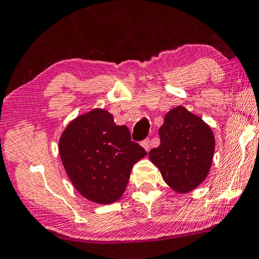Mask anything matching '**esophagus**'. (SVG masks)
<instances>
[{
  "mask_svg": "<svg viewBox=\"0 0 259 259\" xmlns=\"http://www.w3.org/2000/svg\"><path fill=\"white\" fill-rule=\"evenodd\" d=\"M141 146L148 152L149 148H151V140H149V139H145V140L141 142Z\"/></svg>",
  "mask_w": 259,
  "mask_h": 259,
  "instance_id": "1",
  "label": "esophagus"
}]
</instances>
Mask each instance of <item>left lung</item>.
Wrapping results in <instances>:
<instances>
[{
    "label": "left lung",
    "instance_id": "left-lung-1",
    "mask_svg": "<svg viewBox=\"0 0 259 259\" xmlns=\"http://www.w3.org/2000/svg\"><path fill=\"white\" fill-rule=\"evenodd\" d=\"M159 136L160 146L151 149L149 159L164 182L179 193H188L201 185L210 169L215 148L210 127L178 106L164 115Z\"/></svg>",
    "mask_w": 259,
    "mask_h": 259
}]
</instances>
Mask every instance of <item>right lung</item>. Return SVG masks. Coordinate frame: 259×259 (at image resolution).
<instances>
[{
  "label": "right lung",
  "mask_w": 259,
  "mask_h": 259,
  "mask_svg": "<svg viewBox=\"0 0 259 259\" xmlns=\"http://www.w3.org/2000/svg\"><path fill=\"white\" fill-rule=\"evenodd\" d=\"M59 154L71 182L84 197L108 204L121 197L133 164L147 155L107 111L96 108L74 119L59 140Z\"/></svg>",
  "instance_id": "right-lung-1"
}]
</instances>
